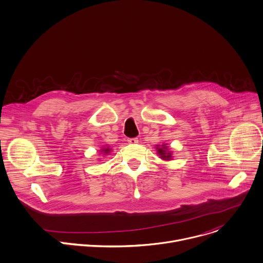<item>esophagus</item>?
I'll use <instances>...</instances> for the list:
<instances>
[{
	"mask_svg": "<svg viewBox=\"0 0 263 263\" xmlns=\"http://www.w3.org/2000/svg\"><path fill=\"white\" fill-rule=\"evenodd\" d=\"M128 142H129L130 144H135V143L138 142V139H137L136 137H134V138H129V139H128Z\"/></svg>",
	"mask_w": 263,
	"mask_h": 263,
	"instance_id": "34e87169",
	"label": "esophagus"
}]
</instances>
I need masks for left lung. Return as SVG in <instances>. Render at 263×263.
<instances>
[{
    "mask_svg": "<svg viewBox=\"0 0 263 263\" xmlns=\"http://www.w3.org/2000/svg\"><path fill=\"white\" fill-rule=\"evenodd\" d=\"M157 152H158V154L161 156L160 158H162V159H164V160H171V159H172V153L168 152V149H167V147L165 146V144H162L161 147L157 146Z\"/></svg>",
    "mask_w": 263,
    "mask_h": 263,
    "instance_id": "left-lung-1",
    "label": "left lung"
}]
</instances>
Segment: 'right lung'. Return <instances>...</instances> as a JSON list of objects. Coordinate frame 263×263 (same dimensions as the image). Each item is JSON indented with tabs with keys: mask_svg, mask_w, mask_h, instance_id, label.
<instances>
[{
	"mask_svg": "<svg viewBox=\"0 0 263 263\" xmlns=\"http://www.w3.org/2000/svg\"><path fill=\"white\" fill-rule=\"evenodd\" d=\"M101 151H102L104 154H108V153L111 151V149H110L109 147H103V148L101 149Z\"/></svg>",
	"mask_w": 263,
	"mask_h": 263,
	"instance_id": "obj_1",
	"label": "right lung"
}]
</instances>
